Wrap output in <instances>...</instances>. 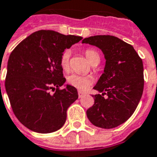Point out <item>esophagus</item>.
Returning a JSON list of instances; mask_svg holds the SVG:
<instances>
[{
  "mask_svg": "<svg viewBox=\"0 0 157 157\" xmlns=\"http://www.w3.org/2000/svg\"><path fill=\"white\" fill-rule=\"evenodd\" d=\"M78 97H79V98H81V97L83 96V94H84V93H83V92H82V91H78Z\"/></svg>",
  "mask_w": 157,
  "mask_h": 157,
  "instance_id": "esophagus-1",
  "label": "esophagus"
}]
</instances>
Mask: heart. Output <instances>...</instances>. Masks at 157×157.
Masks as SVG:
<instances>
[{"mask_svg":"<svg viewBox=\"0 0 157 157\" xmlns=\"http://www.w3.org/2000/svg\"><path fill=\"white\" fill-rule=\"evenodd\" d=\"M70 55L69 50H65L63 52L60 58V65L62 69L65 71H68L70 68ZM85 56L90 63H94V61L100 60L98 53L92 49H88L85 50ZM68 83L74 88H78L81 90H84L89 87L93 83V78L89 76H84L81 74H72L67 78Z\"/></svg>","mask_w":157,"mask_h":157,"instance_id":"obj_1","label":"heart"}]
</instances>
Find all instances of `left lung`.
Wrapping results in <instances>:
<instances>
[{"label": "left lung", "instance_id": "obj_1", "mask_svg": "<svg viewBox=\"0 0 157 157\" xmlns=\"http://www.w3.org/2000/svg\"><path fill=\"white\" fill-rule=\"evenodd\" d=\"M82 43L99 48L106 59L103 74L94 87L102 94L93 96L94 104L87 117L96 127L116 128L132 115L140 102L144 88L142 60L131 44L113 35H94Z\"/></svg>", "mask_w": 157, "mask_h": 157}]
</instances>
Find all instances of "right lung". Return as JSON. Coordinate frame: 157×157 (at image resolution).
<instances>
[{"instance_id": "add662e5", "label": "right lung", "mask_w": 157, "mask_h": 157, "mask_svg": "<svg viewBox=\"0 0 157 157\" xmlns=\"http://www.w3.org/2000/svg\"><path fill=\"white\" fill-rule=\"evenodd\" d=\"M82 39L54 30H39L11 52L6 90L14 114L29 130L50 133L64 124L67 110L78 95L71 85L59 88L66 81L60 58L64 49ZM50 89L56 90L53 94Z\"/></svg>"}]
</instances>
